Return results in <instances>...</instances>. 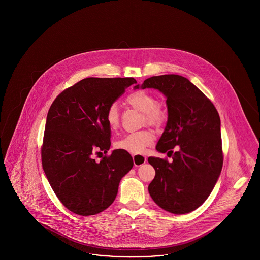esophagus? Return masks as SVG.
Instances as JSON below:
<instances>
[{"instance_id":"obj_1","label":"esophagus","mask_w":260,"mask_h":260,"mask_svg":"<svg viewBox=\"0 0 260 260\" xmlns=\"http://www.w3.org/2000/svg\"><path fill=\"white\" fill-rule=\"evenodd\" d=\"M133 159H134V164L136 167H140L141 165L146 162V157L143 155H134Z\"/></svg>"}]
</instances>
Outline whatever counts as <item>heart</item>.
<instances>
[{"mask_svg":"<svg viewBox=\"0 0 260 260\" xmlns=\"http://www.w3.org/2000/svg\"><path fill=\"white\" fill-rule=\"evenodd\" d=\"M125 102L138 111L143 113V123L159 127L168 120V109L161 102H157L153 93L144 89H138L129 93ZM107 124L111 129H116L120 125V112L116 104H111L105 115ZM155 139V135L150 129H141L123 136L119 139L116 148L125 151L134 155L143 154Z\"/></svg>","mask_w":260,"mask_h":260,"instance_id":"heart-1","label":"heart"}]
</instances>
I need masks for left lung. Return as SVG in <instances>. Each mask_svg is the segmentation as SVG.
I'll return each instance as SVG.
<instances>
[{
  "instance_id": "obj_1",
  "label": "left lung",
  "mask_w": 260,
  "mask_h": 260,
  "mask_svg": "<svg viewBox=\"0 0 260 260\" xmlns=\"http://www.w3.org/2000/svg\"><path fill=\"white\" fill-rule=\"evenodd\" d=\"M156 88L167 98L168 122L156 149L173 161L150 157L155 177L148 191L154 202L174 214L198 209L210 196L223 165L220 118L212 102L188 79L161 75L135 88ZM177 145L179 151L173 153Z\"/></svg>"
}]
</instances>
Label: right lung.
<instances>
[{
	"instance_id": "obj_1",
	"label": "right lung",
	"mask_w": 260,
	"mask_h": 260,
	"mask_svg": "<svg viewBox=\"0 0 260 260\" xmlns=\"http://www.w3.org/2000/svg\"><path fill=\"white\" fill-rule=\"evenodd\" d=\"M134 78H87L64 89L47 116L41 150L43 169L62 205L79 215L106 210L117 196L122 177L134 161L123 150L110 148L108 107ZM104 152L99 162L95 154Z\"/></svg>"
}]
</instances>
